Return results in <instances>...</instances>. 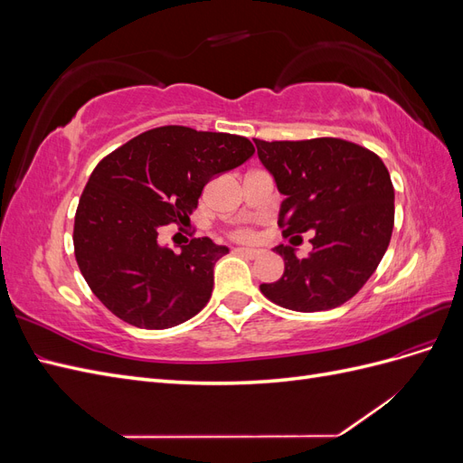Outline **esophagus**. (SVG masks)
Returning <instances> with one entry per match:
<instances>
[{
    "label": "esophagus",
    "mask_w": 463,
    "mask_h": 463,
    "mask_svg": "<svg viewBox=\"0 0 463 463\" xmlns=\"http://www.w3.org/2000/svg\"><path fill=\"white\" fill-rule=\"evenodd\" d=\"M235 253L241 255V257H247V259H257V257L260 255V250H259V249H245V247H240V249H235Z\"/></svg>",
    "instance_id": "1"
}]
</instances>
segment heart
<instances>
[{"instance_id": "obj_1", "label": "heart", "mask_w": 463, "mask_h": 463, "mask_svg": "<svg viewBox=\"0 0 463 463\" xmlns=\"http://www.w3.org/2000/svg\"><path fill=\"white\" fill-rule=\"evenodd\" d=\"M233 237H237V240H249L250 232H247V230H237V232H233Z\"/></svg>"}]
</instances>
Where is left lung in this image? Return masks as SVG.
Here are the masks:
<instances>
[{
    "instance_id": "obj_1",
    "label": "left lung",
    "mask_w": 463,
    "mask_h": 463,
    "mask_svg": "<svg viewBox=\"0 0 463 463\" xmlns=\"http://www.w3.org/2000/svg\"><path fill=\"white\" fill-rule=\"evenodd\" d=\"M262 165L284 194V237L315 232L313 250L278 245L284 276L260 284L266 299L299 313L328 311L352 299L383 260L394 228V185L384 162L344 138L260 141Z\"/></svg>"
}]
</instances>
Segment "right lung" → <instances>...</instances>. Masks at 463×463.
I'll return each instance as SVG.
<instances>
[{
  "label": "right lung",
  "mask_w": 463,
  "mask_h": 463,
  "mask_svg": "<svg viewBox=\"0 0 463 463\" xmlns=\"http://www.w3.org/2000/svg\"><path fill=\"white\" fill-rule=\"evenodd\" d=\"M255 154L249 138L181 125L150 129L98 162L75 214V259L94 296L137 328L164 330L197 315L213 296L214 264L228 247L194 237L174 253L167 223H187L210 179Z\"/></svg>",
  "instance_id": "1"
}]
</instances>
